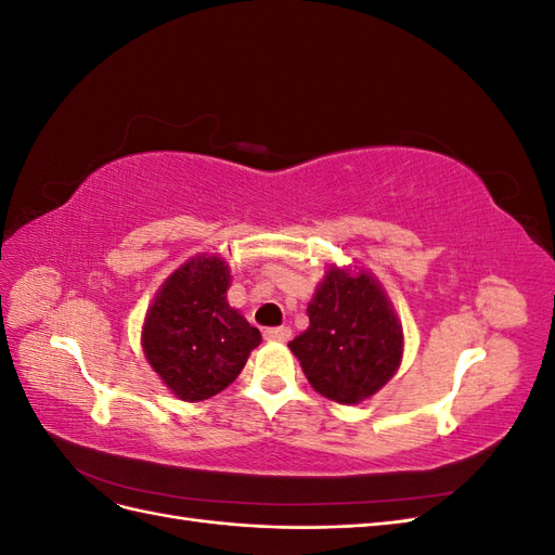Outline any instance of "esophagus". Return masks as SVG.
I'll use <instances>...</instances> for the list:
<instances>
[{
  "label": "esophagus",
  "instance_id": "1",
  "mask_svg": "<svg viewBox=\"0 0 555 555\" xmlns=\"http://www.w3.org/2000/svg\"><path fill=\"white\" fill-rule=\"evenodd\" d=\"M263 338H266V340H273V343H287V340L292 338V328H289V326L266 328V331H263Z\"/></svg>",
  "mask_w": 555,
  "mask_h": 555
}]
</instances>
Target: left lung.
Here are the masks:
<instances>
[{"mask_svg":"<svg viewBox=\"0 0 555 555\" xmlns=\"http://www.w3.org/2000/svg\"><path fill=\"white\" fill-rule=\"evenodd\" d=\"M310 326L289 343L317 393L359 405L389 382L405 335L379 280L363 268L331 266L308 304Z\"/></svg>","mask_w":555,"mask_h":555,"instance_id":"8db88e82","label":"left lung"}]
</instances>
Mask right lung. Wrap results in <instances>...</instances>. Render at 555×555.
<instances>
[{"instance_id": "right-lung-1", "label": "right lung", "mask_w": 555, "mask_h": 555, "mask_svg": "<svg viewBox=\"0 0 555 555\" xmlns=\"http://www.w3.org/2000/svg\"><path fill=\"white\" fill-rule=\"evenodd\" d=\"M231 268L220 255H196L164 280L145 312L147 363L176 398L206 400L241 375L259 328L229 306Z\"/></svg>"}]
</instances>
